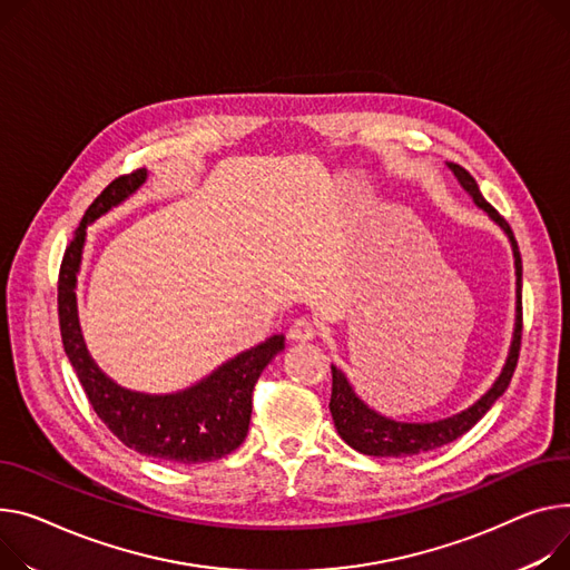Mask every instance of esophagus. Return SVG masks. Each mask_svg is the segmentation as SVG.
I'll return each mask as SVG.
<instances>
[{"label": "esophagus", "mask_w": 570, "mask_h": 570, "mask_svg": "<svg viewBox=\"0 0 570 570\" xmlns=\"http://www.w3.org/2000/svg\"><path fill=\"white\" fill-rule=\"evenodd\" d=\"M318 334L316 323L309 318H297L293 321V325L288 327V338L297 341V344H305V341H312Z\"/></svg>", "instance_id": "34e87169"}]
</instances>
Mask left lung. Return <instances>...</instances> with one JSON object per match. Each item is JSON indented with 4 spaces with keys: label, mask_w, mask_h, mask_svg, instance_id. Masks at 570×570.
<instances>
[{
    "label": "left lung",
    "mask_w": 570,
    "mask_h": 570,
    "mask_svg": "<svg viewBox=\"0 0 570 570\" xmlns=\"http://www.w3.org/2000/svg\"><path fill=\"white\" fill-rule=\"evenodd\" d=\"M449 167L453 174H456V178L465 187V193L474 199V204L479 208H483L492 222H498L511 240L513 258H515V330H513L511 351H509L507 364L495 381V385H492L472 407L453 414V416H446V420L426 422V424L396 422V420H390V416H383L381 412L371 410L353 392L344 371L332 366L330 412H332L336 433L348 446H353L360 453H366V456H381V459L416 456V453L433 451L442 444L459 440L481 420V416L490 410V405L507 392L511 377H513V371H515V364H518L520 341H522V258H520L518 243L513 238L509 222L483 199V195L479 193V185L470 176V171H465L461 165H449Z\"/></svg>",
    "instance_id": "left-lung-1"
}]
</instances>
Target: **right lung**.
Masks as SVG:
<instances>
[{
    "mask_svg": "<svg viewBox=\"0 0 570 570\" xmlns=\"http://www.w3.org/2000/svg\"><path fill=\"white\" fill-rule=\"evenodd\" d=\"M144 180L146 169L114 178L87 208L78 232L63 252L57 286L63 351L91 407L126 446L158 461L180 465L208 463L229 456L247 438L254 385L263 368L284 351V334L265 338L256 348L222 364L195 387L176 394L160 396L124 390L96 366L85 346L78 305H75L85 229L109 208L126 202Z\"/></svg>",
    "mask_w": 570,
    "mask_h": 570,
    "instance_id": "add662e5",
    "label": "right lung"
}]
</instances>
